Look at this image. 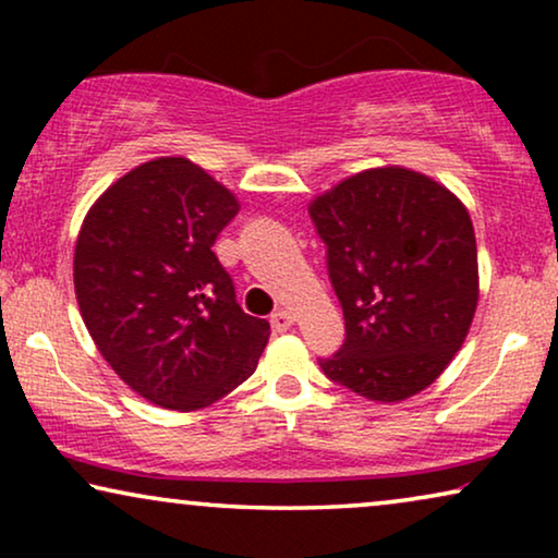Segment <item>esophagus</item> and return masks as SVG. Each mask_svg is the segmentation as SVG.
Here are the masks:
<instances>
[{
  "mask_svg": "<svg viewBox=\"0 0 558 558\" xmlns=\"http://www.w3.org/2000/svg\"><path fill=\"white\" fill-rule=\"evenodd\" d=\"M292 325H294L292 312L279 310V312H274V315H271V327H274V332H287L289 327H292Z\"/></svg>",
  "mask_w": 558,
  "mask_h": 558,
  "instance_id": "obj_1",
  "label": "esophagus"
}]
</instances>
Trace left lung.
Segmentation results:
<instances>
[{"label":"left lung","mask_w":558,"mask_h":558,"mask_svg":"<svg viewBox=\"0 0 558 558\" xmlns=\"http://www.w3.org/2000/svg\"><path fill=\"white\" fill-rule=\"evenodd\" d=\"M345 317L332 384L371 401H403L439 378L477 307L470 213L426 174L378 167L310 205Z\"/></svg>","instance_id":"left-lung-1"}]
</instances>
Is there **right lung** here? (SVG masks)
Returning <instances> with one entry per match:
<instances>
[{
	"label": "right lung",
	"mask_w": 558,
	"mask_h": 558,
	"mask_svg": "<svg viewBox=\"0 0 558 558\" xmlns=\"http://www.w3.org/2000/svg\"><path fill=\"white\" fill-rule=\"evenodd\" d=\"M239 213L231 190L185 157L113 182L75 241V296L126 386L162 409H205L256 371L269 323L235 302L213 243Z\"/></svg>",
	"instance_id": "1"
}]
</instances>
